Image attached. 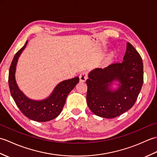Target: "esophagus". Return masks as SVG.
Returning a JSON list of instances; mask_svg holds the SVG:
<instances>
[{"label": "esophagus", "instance_id": "esophagus-1", "mask_svg": "<svg viewBox=\"0 0 157 157\" xmlns=\"http://www.w3.org/2000/svg\"><path fill=\"white\" fill-rule=\"evenodd\" d=\"M79 79L82 82H84L88 78V73L87 71H82L80 74H79Z\"/></svg>", "mask_w": 157, "mask_h": 157}]
</instances>
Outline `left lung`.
<instances>
[{
	"instance_id": "8db88e82",
	"label": "left lung",
	"mask_w": 157,
	"mask_h": 157,
	"mask_svg": "<svg viewBox=\"0 0 157 157\" xmlns=\"http://www.w3.org/2000/svg\"><path fill=\"white\" fill-rule=\"evenodd\" d=\"M120 87L112 91V82ZM144 82L143 63L138 51L129 42L123 61L106 67L96 68L89 73L86 100L90 109L96 115L112 119L131 109L138 98Z\"/></svg>"
}]
</instances>
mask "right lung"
<instances>
[{
    "label": "right lung",
    "instance_id": "1",
    "mask_svg": "<svg viewBox=\"0 0 157 157\" xmlns=\"http://www.w3.org/2000/svg\"><path fill=\"white\" fill-rule=\"evenodd\" d=\"M28 44L16 53L10 66L9 86L11 94L20 111L28 118L36 121L45 122L56 118L61 113L67 96L79 82L78 77L63 81L56 86L51 96L42 101H33L20 90L15 80V70L19 56Z\"/></svg>",
    "mask_w": 157,
    "mask_h": 157
}]
</instances>
